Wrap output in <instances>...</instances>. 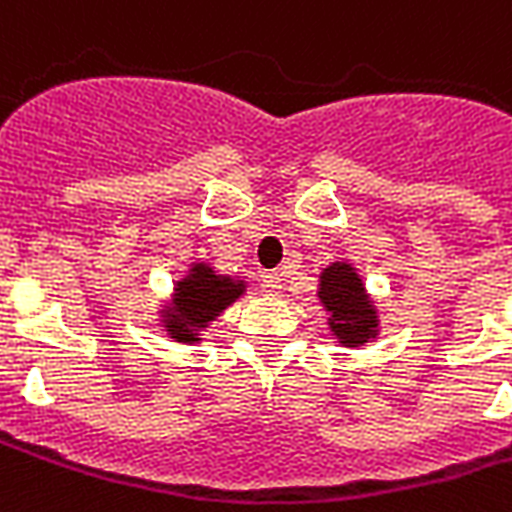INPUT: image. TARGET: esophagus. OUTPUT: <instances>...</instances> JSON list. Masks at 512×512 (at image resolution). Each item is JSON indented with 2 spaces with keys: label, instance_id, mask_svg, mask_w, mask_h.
Instances as JSON below:
<instances>
[{
  "label": "esophagus",
  "instance_id": "esophagus-1",
  "mask_svg": "<svg viewBox=\"0 0 512 512\" xmlns=\"http://www.w3.org/2000/svg\"><path fill=\"white\" fill-rule=\"evenodd\" d=\"M263 292H268V295H279V292H282V273H263Z\"/></svg>",
  "mask_w": 512,
  "mask_h": 512
}]
</instances>
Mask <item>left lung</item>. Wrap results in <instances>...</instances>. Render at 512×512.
Segmentation results:
<instances>
[{"label":"left lung","instance_id":"obj_1","mask_svg":"<svg viewBox=\"0 0 512 512\" xmlns=\"http://www.w3.org/2000/svg\"><path fill=\"white\" fill-rule=\"evenodd\" d=\"M317 298L327 311V327L341 346L360 349L378 335V308L351 263L335 260L322 268Z\"/></svg>","mask_w":512,"mask_h":512}]
</instances>
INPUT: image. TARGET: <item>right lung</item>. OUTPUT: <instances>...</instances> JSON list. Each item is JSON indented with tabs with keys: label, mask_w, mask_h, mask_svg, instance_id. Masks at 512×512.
I'll return each instance as SVG.
<instances>
[{
	"label": "right lung",
	"mask_w": 512,
	"mask_h": 512,
	"mask_svg": "<svg viewBox=\"0 0 512 512\" xmlns=\"http://www.w3.org/2000/svg\"><path fill=\"white\" fill-rule=\"evenodd\" d=\"M247 292L239 276L217 273L209 263H193L174 284L171 300L158 311L161 327L177 343H198L222 311Z\"/></svg>",
	"instance_id": "add662e5"
}]
</instances>
